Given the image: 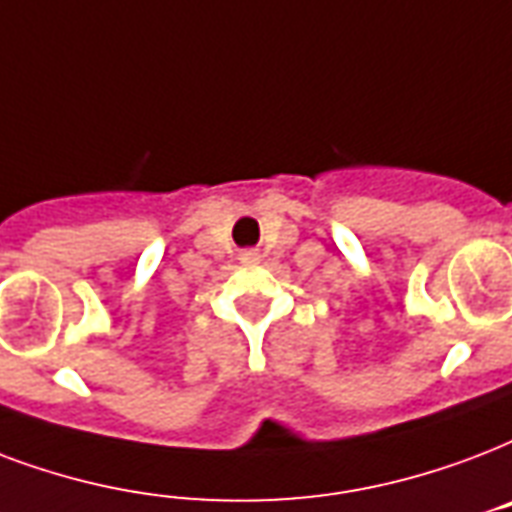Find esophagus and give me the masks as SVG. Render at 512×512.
Segmentation results:
<instances>
[{
    "label": "esophagus",
    "instance_id": "obj_1",
    "mask_svg": "<svg viewBox=\"0 0 512 512\" xmlns=\"http://www.w3.org/2000/svg\"><path fill=\"white\" fill-rule=\"evenodd\" d=\"M257 260H260V255H257L255 249H244L241 252V263H257Z\"/></svg>",
    "mask_w": 512,
    "mask_h": 512
}]
</instances>
